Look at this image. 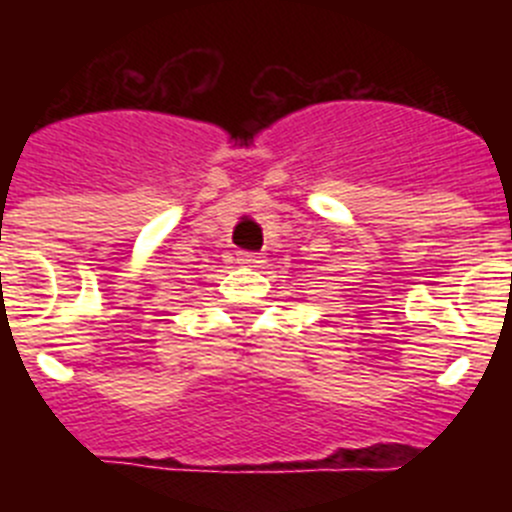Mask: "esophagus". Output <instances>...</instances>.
<instances>
[{
  "label": "esophagus",
  "instance_id": "34e87169",
  "mask_svg": "<svg viewBox=\"0 0 512 512\" xmlns=\"http://www.w3.org/2000/svg\"><path fill=\"white\" fill-rule=\"evenodd\" d=\"M238 264H243V266H259V264H264V256H261V253L238 251Z\"/></svg>",
  "mask_w": 512,
  "mask_h": 512
}]
</instances>
